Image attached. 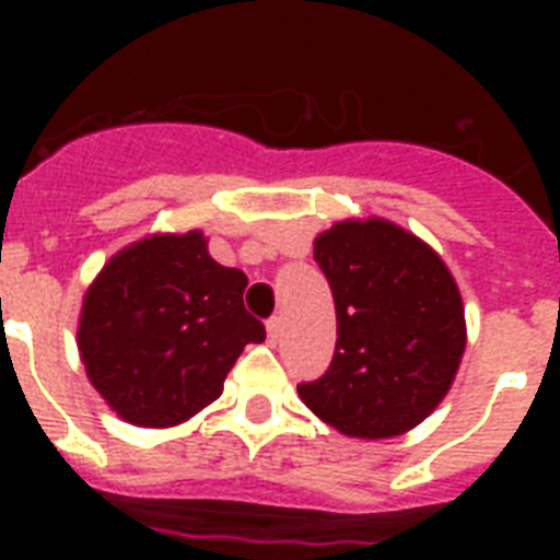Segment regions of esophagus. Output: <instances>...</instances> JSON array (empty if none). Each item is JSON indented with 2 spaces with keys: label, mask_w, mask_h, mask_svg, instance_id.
Listing matches in <instances>:
<instances>
[{
  "label": "esophagus",
  "mask_w": 560,
  "mask_h": 560,
  "mask_svg": "<svg viewBox=\"0 0 560 560\" xmlns=\"http://www.w3.org/2000/svg\"><path fill=\"white\" fill-rule=\"evenodd\" d=\"M281 334H284V325H281L279 316H272L270 323H267V340H270V346L281 340Z\"/></svg>",
  "instance_id": "obj_1"
}]
</instances>
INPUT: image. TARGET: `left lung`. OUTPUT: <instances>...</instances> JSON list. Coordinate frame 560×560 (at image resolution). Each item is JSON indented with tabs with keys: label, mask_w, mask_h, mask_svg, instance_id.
Returning <instances> with one entry per match:
<instances>
[{
	"label": "left lung",
	"mask_w": 560,
	"mask_h": 560,
	"mask_svg": "<svg viewBox=\"0 0 560 560\" xmlns=\"http://www.w3.org/2000/svg\"><path fill=\"white\" fill-rule=\"evenodd\" d=\"M314 258L331 284L337 349L299 398L349 439L407 433L459 372L468 331L456 279L433 246L383 218L334 223Z\"/></svg>",
	"instance_id": "left-lung-1"
}]
</instances>
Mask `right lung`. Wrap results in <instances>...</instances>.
Here are the masks:
<instances>
[{
    "mask_svg": "<svg viewBox=\"0 0 560 560\" xmlns=\"http://www.w3.org/2000/svg\"><path fill=\"white\" fill-rule=\"evenodd\" d=\"M244 290V272L214 261L200 229L118 249L83 296L86 377L127 424H183L220 398L246 342H264Z\"/></svg>",
    "mask_w": 560,
    "mask_h": 560,
    "instance_id": "add662e5",
    "label": "right lung"
}]
</instances>
